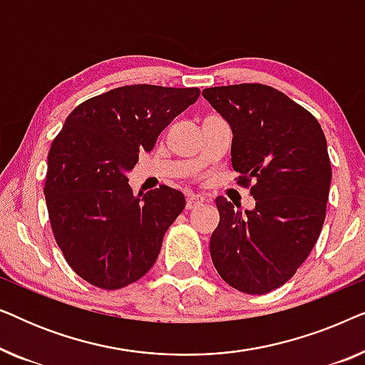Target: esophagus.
<instances>
[{
    "mask_svg": "<svg viewBox=\"0 0 365 365\" xmlns=\"http://www.w3.org/2000/svg\"><path fill=\"white\" fill-rule=\"evenodd\" d=\"M206 202V197L204 196H199V194H191V196L187 197V202H186V207L191 211V209H196L199 206H202V204Z\"/></svg>",
    "mask_w": 365,
    "mask_h": 365,
    "instance_id": "1",
    "label": "esophagus"
}]
</instances>
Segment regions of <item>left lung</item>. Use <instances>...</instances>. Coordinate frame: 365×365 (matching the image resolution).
I'll return each instance as SVG.
<instances>
[{"mask_svg": "<svg viewBox=\"0 0 365 365\" xmlns=\"http://www.w3.org/2000/svg\"><path fill=\"white\" fill-rule=\"evenodd\" d=\"M202 96L231 124L237 184L256 199L242 214L216 197L212 264L237 291L271 292L296 274L321 234L332 178L326 136L307 109L266 84L207 88Z\"/></svg>", "mask_w": 365, "mask_h": 365, "instance_id": "8db88e82", "label": "left lung"}]
</instances>
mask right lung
<instances>
[{"mask_svg":"<svg viewBox=\"0 0 365 365\" xmlns=\"http://www.w3.org/2000/svg\"><path fill=\"white\" fill-rule=\"evenodd\" d=\"M199 94L154 84L111 89L74 108L53 139L44 182L49 222L66 262L86 282L114 291L156 262L186 199L164 184L134 196L126 173Z\"/></svg>","mask_w":365,"mask_h":365,"instance_id":"right-lung-1","label":"right lung"}]
</instances>
